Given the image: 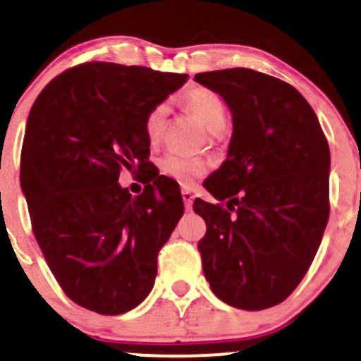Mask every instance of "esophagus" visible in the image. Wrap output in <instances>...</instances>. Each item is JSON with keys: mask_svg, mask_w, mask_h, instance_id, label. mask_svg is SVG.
<instances>
[{"mask_svg": "<svg viewBox=\"0 0 361 361\" xmlns=\"http://www.w3.org/2000/svg\"><path fill=\"white\" fill-rule=\"evenodd\" d=\"M181 197H183L185 209L190 211L192 206H194V194H192L190 188H183V190H181Z\"/></svg>", "mask_w": 361, "mask_h": 361, "instance_id": "34e87169", "label": "esophagus"}]
</instances>
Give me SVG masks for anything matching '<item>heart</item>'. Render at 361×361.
Wrapping results in <instances>:
<instances>
[{"instance_id":"b5f03b06","label":"heart","mask_w":361,"mask_h":361,"mask_svg":"<svg viewBox=\"0 0 361 361\" xmlns=\"http://www.w3.org/2000/svg\"><path fill=\"white\" fill-rule=\"evenodd\" d=\"M188 110L197 116L199 122L202 123L204 129L209 133H220L227 122V110L221 101V97L216 92L207 89H195L187 96ZM167 113L169 106L167 103H160L148 113L145 120V133H147L150 145H157L160 136L166 127ZM160 173L164 176L171 178L180 185H192L195 180L204 176L207 173V162L199 157H185L178 154H167L166 157L160 159Z\"/></svg>"}]
</instances>
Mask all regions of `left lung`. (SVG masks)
I'll return each mask as SVG.
<instances>
[{"label": "left lung", "mask_w": 361, "mask_h": 361, "mask_svg": "<svg viewBox=\"0 0 361 361\" xmlns=\"http://www.w3.org/2000/svg\"><path fill=\"white\" fill-rule=\"evenodd\" d=\"M232 113L227 159L195 199L211 292L245 311L285 300L314 260L329 221L330 150L314 110L290 83L246 68L197 73Z\"/></svg>", "instance_id": "obj_1"}]
</instances>
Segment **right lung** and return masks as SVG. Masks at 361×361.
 Wrapping results in <instances>:
<instances>
[{
    "label": "right lung",
    "instance_id": "add662e5",
    "mask_svg": "<svg viewBox=\"0 0 361 361\" xmlns=\"http://www.w3.org/2000/svg\"><path fill=\"white\" fill-rule=\"evenodd\" d=\"M187 78L85 63L54 78L32 104L20 159L32 232L61 288L89 311L122 314L154 288L183 199L154 169L136 197L118 174L150 167L145 120Z\"/></svg>",
    "mask_w": 361,
    "mask_h": 361
}]
</instances>
